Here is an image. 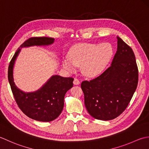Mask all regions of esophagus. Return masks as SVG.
I'll list each match as a JSON object with an SVG mask.
<instances>
[{
  "label": "esophagus",
  "instance_id": "1",
  "mask_svg": "<svg viewBox=\"0 0 149 149\" xmlns=\"http://www.w3.org/2000/svg\"><path fill=\"white\" fill-rule=\"evenodd\" d=\"M73 84H74V85H79V84H80V81L78 80V79H77V78H75L74 79Z\"/></svg>",
  "mask_w": 149,
  "mask_h": 149
}]
</instances>
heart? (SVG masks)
I'll list each match as a JSON object with an SVG mask.
<instances>
[{
	"mask_svg": "<svg viewBox=\"0 0 149 149\" xmlns=\"http://www.w3.org/2000/svg\"><path fill=\"white\" fill-rule=\"evenodd\" d=\"M113 48L107 42L100 44L82 43L74 45L63 59V68L70 72L76 71V66H81L83 74L93 77L101 73L113 55Z\"/></svg>",
	"mask_w": 149,
	"mask_h": 149,
	"instance_id": "obj_1",
	"label": "heart"
}]
</instances>
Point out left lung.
I'll return each instance as SVG.
<instances>
[{"label":"left lung","instance_id":"1","mask_svg":"<svg viewBox=\"0 0 149 149\" xmlns=\"http://www.w3.org/2000/svg\"><path fill=\"white\" fill-rule=\"evenodd\" d=\"M117 51L111 66L99 77L83 81L85 105L100 120L116 118L125 110L137 88L138 69L132 48L117 36Z\"/></svg>","mask_w":149,"mask_h":149}]
</instances>
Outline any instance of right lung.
I'll return each instance as SVG.
<instances>
[{"label": "right lung", "mask_w": 149, "mask_h": 149, "mask_svg": "<svg viewBox=\"0 0 149 149\" xmlns=\"http://www.w3.org/2000/svg\"><path fill=\"white\" fill-rule=\"evenodd\" d=\"M54 39L49 37H31L18 48L8 68V80L17 104L27 116L39 121H51L59 116L64 105V96L73 86L74 79L53 75L40 89L25 93L17 88L13 80V67L21 48L33 45L52 44Z\"/></svg>", "instance_id": "obj_1"}]
</instances>
